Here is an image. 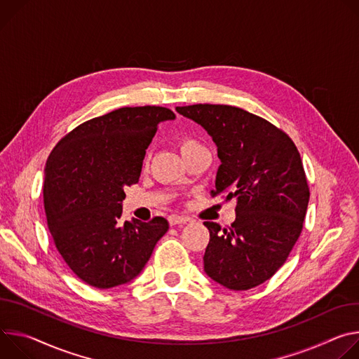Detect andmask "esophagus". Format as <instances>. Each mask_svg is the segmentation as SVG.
I'll use <instances>...</instances> for the list:
<instances>
[{
  "mask_svg": "<svg viewBox=\"0 0 359 359\" xmlns=\"http://www.w3.org/2000/svg\"><path fill=\"white\" fill-rule=\"evenodd\" d=\"M168 221L171 225H178V224H187L189 221V218L185 215H170Z\"/></svg>",
  "mask_w": 359,
  "mask_h": 359,
  "instance_id": "34e87169",
  "label": "esophagus"
}]
</instances>
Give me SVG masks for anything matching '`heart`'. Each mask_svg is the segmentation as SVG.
Wrapping results in <instances>:
<instances>
[{"label":"heart","instance_id":"b5f03b06","mask_svg":"<svg viewBox=\"0 0 359 359\" xmlns=\"http://www.w3.org/2000/svg\"><path fill=\"white\" fill-rule=\"evenodd\" d=\"M198 145H201V144L194 138H182L181 142H180V149H181V152H185V151H188L191 148H195Z\"/></svg>","mask_w":359,"mask_h":359}]
</instances>
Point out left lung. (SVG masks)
Wrapping results in <instances>:
<instances>
[{"mask_svg":"<svg viewBox=\"0 0 359 359\" xmlns=\"http://www.w3.org/2000/svg\"><path fill=\"white\" fill-rule=\"evenodd\" d=\"M177 111L217 144L221 165L211 195L236 201L231 226L204 222V269L233 291L261 285L284 265L302 232L309 187L301 155L287 133L243 108L194 104Z\"/></svg>","mask_w":359,"mask_h":359,"instance_id":"left-lung-1","label":"left lung"}]
</instances>
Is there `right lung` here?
Listing matches in <instances>:
<instances>
[{"mask_svg": "<svg viewBox=\"0 0 359 359\" xmlns=\"http://www.w3.org/2000/svg\"><path fill=\"white\" fill-rule=\"evenodd\" d=\"M165 107H123L88 119L51 151L44 208L53 241L71 271L105 290L130 283L148 262L168 221H121L124 188L138 182L158 124L174 119Z\"/></svg>", "mask_w": 359, "mask_h": 359, "instance_id": "add662e5", "label": "right lung"}]
</instances>
